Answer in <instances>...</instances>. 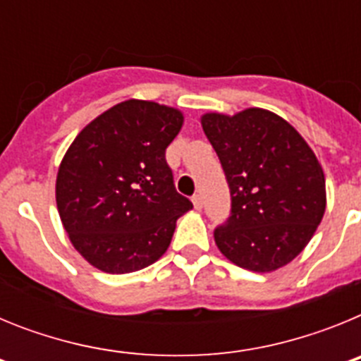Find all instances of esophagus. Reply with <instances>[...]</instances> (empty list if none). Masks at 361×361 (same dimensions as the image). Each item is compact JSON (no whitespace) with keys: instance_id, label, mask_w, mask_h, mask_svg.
Segmentation results:
<instances>
[{"instance_id":"34e87169","label":"esophagus","mask_w":361,"mask_h":361,"mask_svg":"<svg viewBox=\"0 0 361 361\" xmlns=\"http://www.w3.org/2000/svg\"><path fill=\"white\" fill-rule=\"evenodd\" d=\"M191 202H193V206H195V209H202V197L197 193V195L191 197Z\"/></svg>"}]
</instances>
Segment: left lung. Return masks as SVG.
<instances>
[{"instance_id":"8db88e82","label":"left lung","mask_w":361,"mask_h":361,"mask_svg":"<svg viewBox=\"0 0 361 361\" xmlns=\"http://www.w3.org/2000/svg\"><path fill=\"white\" fill-rule=\"evenodd\" d=\"M200 124L231 193V215L215 229L216 247L244 269H280L302 253L325 213L317 155L288 121L264 108L212 111Z\"/></svg>"}]
</instances>
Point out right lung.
Returning <instances> with one entry per match:
<instances>
[{
    "label": "right lung",
    "mask_w": 361,
    "mask_h": 361,
    "mask_svg": "<svg viewBox=\"0 0 361 361\" xmlns=\"http://www.w3.org/2000/svg\"><path fill=\"white\" fill-rule=\"evenodd\" d=\"M183 123L177 108L128 99L73 139L57 171L56 202L86 262L124 275L166 253L177 219L193 208L164 157Z\"/></svg>",
    "instance_id": "1"
}]
</instances>
